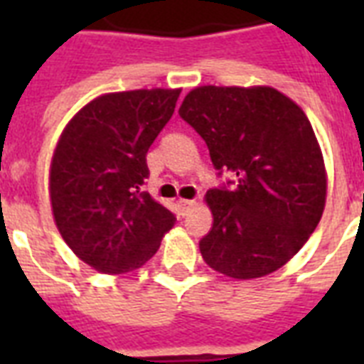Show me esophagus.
I'll use <instances>...</instances> for the list:
<instances>
[{
  "label": "esophagus",
  "mask_w": 364,
  "mask_h": 364,
  "mask_svg": "<svg viewBox=\"0 0 364 364\" xmlns=\"http://www.w3.org/2000/svg\"><path fill=\"white\" fill-rule=\"evenodd\" d=\"M194 205H196V202H194V200H179V202H177V210H179V215H187L188 211L193 210Z\"/></svg>",
  "instance_id": "obj_1"
}]
</instances>
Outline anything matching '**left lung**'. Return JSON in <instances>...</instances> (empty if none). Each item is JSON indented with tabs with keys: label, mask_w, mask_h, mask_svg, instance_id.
I'll use <instances>...</instances> for the list:
<instances>
[{
	"label": "left lung",
	"mask_w": 364,
	"mask_h": 364,
	"mask_svg": "<svg viewBox=\"0 0 364 364\" xmlns=\"http://www.w3.org/2000/svg\"><path fill=\"white\" fill-rule=\"evenodd\" d=\"M179 115L198 132L232 188H211L213 225L200 240L205 264L234 279L287 264L321 221L327 170L316 132L272 87H196Z\"/></svg>",
	"instance_id": "8db88e82"
}]
</instances>
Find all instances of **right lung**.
Instances as JSON below:
<instances>
[{
  "instance_id": "1",
  "label": "right lung",
  "mask_w": 364,
  "mask_h": 364,
  "mask_svg": "<svg viewBox=\"0 0 364 364\" xmlns=\"http://www.w3.org/2000/svg\"><path fill=\"white\" fill-rule=\"evenodd\" d=\"M181 88L102 94L60 134L48 170L58 232L73 253L104 274L147 262L176 217L141 185L147 151L173 115Z\"/></svg>"
}]
</instances>
